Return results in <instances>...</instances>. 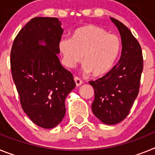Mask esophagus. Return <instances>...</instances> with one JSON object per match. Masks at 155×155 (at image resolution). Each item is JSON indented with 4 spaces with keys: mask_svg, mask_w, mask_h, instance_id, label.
I'll use <instances>...</instances> for the list:
<instances>
[{
    "mask_svg": "<svg viewBox=\"0 0 155 155\" xmlns=\"http://www.w3.org/2000/svg\"><path fill=\"white\" fill-rule=\"evenodd\" d=\"M74 80L75 81V84H76V86H80L81 84H82V81L79 78H78V77H74Z\"/></svg>",
    "mask_w": 155,
    "mask_h": 155,
    "instance_id": "1",
    "label": "esophagus"
}]
</instances>
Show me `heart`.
Masks as SVG:
<instances>
[{
	"mask_svg": "<svg viewBox=\"0 0 155 155\" xmlns=\"http://www.w3.org/2000/svg\"><path fill=\"white\" fill-rule=\"evenodd\" d=\"M58 50L67 68H74L83 57V70L100 77L114 66L121 50V41L105 28L88 24L76 28L71 38H62L58 42Z\"/></svg>",
	"mask_w": 155,
	"mask_h": 155,
	"instance_id": "heart-1",
	"label": "heart"
}]
</instances>
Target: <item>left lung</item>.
<instances>
[{
    "label": "left lung",
    "mask_w": 155,
    "mask_h": 155,
    "mask_svg": "<svg viewBox=\"0 0 155 155\" xmlns=\"http://www.w3.org/2000/svg\"><path fill=\"white\" fill-rule=\"evenodd\" d=\"M110 18L121 35V57L105 76L90 81L89 84L94 91L91 105L94 115L103 124L114 125L128 116L137 97L143 61L140 45L130 29L118 20Z\"/></svg>",
    "instance_id": "8db88e82"
}]
</instances>
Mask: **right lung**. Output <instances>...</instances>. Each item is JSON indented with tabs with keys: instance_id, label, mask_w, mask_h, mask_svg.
Wrapping results in <instances>:
<instances>
[{
	"instance_id": "right-lung-1",
	"label": "right lung",
	"mask_w": 155,
	"mask_h": 155,
	"mask_svg": "<svg viewBox=\"0 0 155 155\" xmlns=\"http://www.w3.org/2000/svg\"><path fill=\"white\" fill-rule=\"evenodd\" d=\"M63 31L57 18H33L18 33L11 51L12 78L23 111L45 129L62 121L66 97L76 85L57 56Z\"/></svg>"
}]
</instances>
